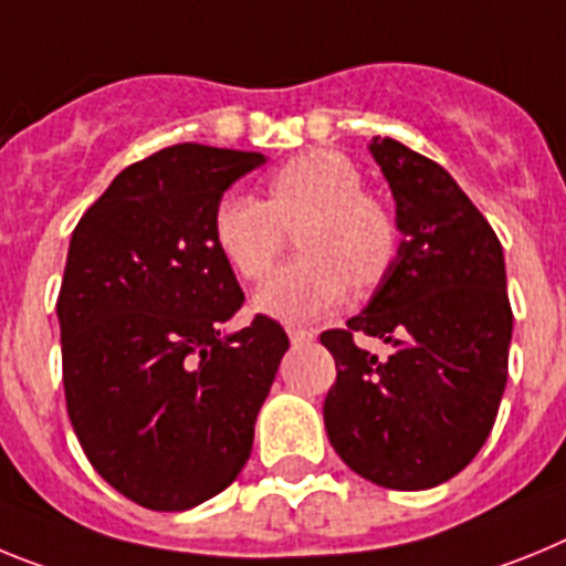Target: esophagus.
<instances>
[{
  "label": "esophagus",
  "instance_id": "34e87169",
  "mask_svg": "<svg viewBox=\"0 0 566 566\" xmlns=\"http://www.w3.org/2000/svg\"><path fill=\"white\" fill-rule=\"evenodd\" d=\"M287 336H290V342L298 347V344L313 342V338H316V333H313L311 327H287Z\"/></svg>",
  "mask_w": 566,
  "mask_h": 566
}]
</instances>
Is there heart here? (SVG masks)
<instances>
[{"instance_id": "heart-1", "label": "heart", "mask_w": 566, "mask_h": 566, "mask_svg": "<svg viewBox=\"0 0 566 566\" xmlns=\"http://www.w3.org/2000/svg\"><path fill=\"white\" fill-rule=\"evenodd\" d=\"M216 248L242 279H264L276 264L284 230H296L302 259L255 290L253 307L279 322H316L342 307L350 284L370 290L396 264L399 228L365 193V179L336 150H311L268 179V201L244 190L216 199Z\"/></svg>"}]
</instances>
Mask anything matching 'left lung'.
<instances>
[{"instance_id": "left-lung-1", "label": "left lung", "mask_w": 566, "mask_h": 566, "mask_svg": "<svg viewBox=\"0 0 566 566\" xmlns=\"http://www.w3.org/2000/svg\"><path fill=\"white\" fill-rule=\"evenodd\" d=\"M370 154L405 239L365 311L322 333L336 358L324 427L361 479L430 490L475 459L499 416L513 338L504 253L444 167L378 136ZM356 335L381 337L391 356L361 352Z\"/></svg>"}]
</instances>
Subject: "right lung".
Masks as SVG:
<instances>
[{
    "label": "right lung",
    "instance_id": "1",
    "mask_svg": "<svg viewBox=\"0 0 566 566\" xmlns=\"http://www.w3.org/2000/svg\"><path fill=\"white\" fill-rule=\"evenodd\" d=\"M262 154L165 147L125 167L78 219L56 316L67 416L93 470L130 501L179 513L235 481L290 347L242 307L213 242L216 199Z\"/></svg>",
    "mask_w": 566,
    "mask_h": 566
}]
</instances>
